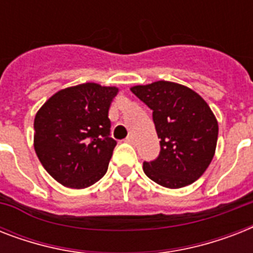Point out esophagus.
Listing matches in <instances>:
<instances>
[{
  "label": "esophagus",
  "instance_id": "1",
  "mask_svg": "<svg viewBox=\"0 0 253 253\" xmlns=\"http://www.w3.org/2000/svg\"><path fill=\"white\" fill-rule=\"evenodd\" d=\"M126 142L130 143V144H132V143H134V136H132V135H128V136L126 138Z\"/></svg>",
  "mask_w": 253,
  "mask_h": 253
}]
</instances>
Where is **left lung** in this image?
Returning <instances> with one entry per match:
<instances>
[{
    "instance_id": "obj_1",
    "label": "left lung",
    "mask_w": 253,
    "mask_h": 253,
    "mask_svg": "<svg viewBox=\"0 0 253 253\" xmlns=\"http://www.w3.org/2000/svg\"><path fill=\"white\" fill-rule=\"evenodd\" d=\"M131 91L152 110L160 138L158 158L143 163L147 177L169 189L193 184L215 154L218 122L211 109L190 87L170 81L136 85Z\"/></svg>"
}]
</instances>
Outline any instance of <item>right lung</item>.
<instances>
[{
  "mask_svg": "<svg viewBox=\"0 0 253 253\" xmlns=\"http://www.w3.org/2000/svg\"><path fill=\"white\" fill-rule=\"evenodd\" d=\"M118 87L86 83L47 99L34 121V148L42 166L67 188L84 189L101 180L117 142L109 109Z\"/></svg>",
  "mask_w": 253,
  "mask_h": 253,
  "instance_id": "add662e5",
  "label": "right lung"
}]
</instances>
